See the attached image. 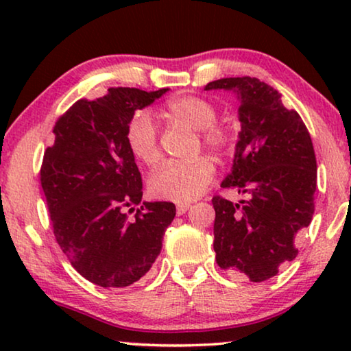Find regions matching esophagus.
Segmentation results:
<instances>
[{
	"mask_svg": "<svg viewBox=\"0 0 351 351\" xmlns=\"http://www.w3.org/2000/svg\"><path fill=\"white\" fill-rule=\"evenodd\" d=\"M189 209H190V204H186V203L185 204H177V214H179V215L185 214Z\"/></svg>",
	"mask_w": 351,
	"mask_h": 351,
	"instance_id": "1",
	"label": "esophagus"
}]
</instances>
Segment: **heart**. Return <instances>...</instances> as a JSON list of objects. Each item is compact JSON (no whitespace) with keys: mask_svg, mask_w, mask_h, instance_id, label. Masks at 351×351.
Wrapping results in <instances>:
<instances>
[{"mask_svg":"<svg viewBox=\"0 0 351 351\" xmlns=\"http://www.w3.org/2000/svg\"><path fill=\"white\" fill-rule=\"evenodd\" d=\"M166 117L180 121L199 131L203 143L214 152H223L228 147V134L215 126L217 110L210 102L193 95H182L166 105ZM126 143L137 161L152 166L160 160V142L152 114L142 110L129 119ZM214 176V165L201 156L186 162H166L153 172L148 180V190L158 199L189 203L203 195Z\"/></svg>","mask_w":351,"mask_h":351,"instance_id":"obj_1","label":"heart"}]
</instances>
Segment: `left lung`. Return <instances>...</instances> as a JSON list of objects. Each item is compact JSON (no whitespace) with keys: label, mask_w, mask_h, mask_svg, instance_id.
<instances>
[{"label":"left lung","mask_w":351,"mask_h":351,"mask_svg":"<svg viewBox=\"0 0 351 351\" xmlns=\"http://www.w3.org/2000/svg\"><path fill=\"white\" fill-rule=\"evenodd\" d=\"M232 90L241 131L232 171L220 186L247 195L239 203L214 196V251L219 267L254 282L294 261V239L315 210L316 158L299 113L276 89L251 76L213 81L204 90Z\"/></svg>","instance_id":"1"}]
</instances>
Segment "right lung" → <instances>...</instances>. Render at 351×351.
Returning a JSON list of instances; mask_svg holds the SVG:
<instances>
[{
	"instance_id": "obj_1",
	"label": "right lung",
	"mask_w": 351,
	"mask_h": 351,
	"mask_svg": "<svg viewBox=\"0 0 351 351\" xmlns=\"http://www.w3.org/2000/svg\"><path fill=\"white\" fill-rule=\"evenodd\" d=\"M169 89L112 88L95 100L75 102L54 126V145L41 166L57 243L75 270L102 287L141 280L160 256L162 237L176 217L166 201L143 203L142 177L126 143L137 110Z\"/></svg>"
}]
</instances>
